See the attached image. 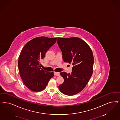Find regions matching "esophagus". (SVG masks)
I'll return each mask as SVG.
<instances>
[{
    "instance_id": "34e87169",
    "label": "esophagus",
    "mask_w": 120,
    "mask_h": 120,
    "mask_svg": "<svg viewBox=\"0 0 120 120\" xmlns=\"http://www.w3.org/2000/svg\"><path fill=\"white\" fill-rule=\"evenodd\" d=\"M54 74L56 76H59L60 75L59 72H54Z\"/></svg>"
}]
</instances>
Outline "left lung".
<instances>
[{"label": "left lung", "mask_w": 120, "mask_h": 120, "mask_svg": "<svg viewBox=\"0 0 120 120\" xmlns=\"http://www.w3.org/2000/svg\"><path fill=\"white\" fill-rule=\"evenodd\" d=\"M57 42L64 62L73 65L71 74L60 73L64 82L58 88L63 94L73 96L84 88L91 77L94 64L93 53L88 45L78 38H58Z\"/></svg>", "instance_id": "1"}]
</instances>
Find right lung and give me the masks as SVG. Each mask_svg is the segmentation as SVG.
I'll return each instance as SVG.
<instances>
[{"label": "right lung", "mask_w": 120, "mask_h": 120, "mask_svg": "<svg viewBox=\"0 0 120 120\" xmlns=\"http://www.w3.org/2000/svg\"><path fill=\"white\" fill-rule=\"evenodd\" d=\"M57 38L39 37L26 43L19 54L18 65L19 75L25 86L34 92L45 89L53 72H48L40 67V60L56 42Z\"/></svg>", "instance_id": "obj_1"}]
</instances>
